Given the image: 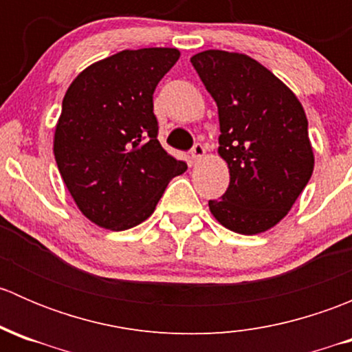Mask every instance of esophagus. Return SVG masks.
Segmentation results:
<instances>
[{
  "label": "esophagus",
  "instance_id": "obj_1",
  "mask_svg": "<svg viewBox=\"0 0 352 352\" xmlns=\"http://www.w3.org/2000/svg\"><path fill=\"white\" fill-rule=\"evenodd\" d=\"M204 155H206V148L202 146V144H194V148L192 150H190V156H192V160L194 162H197V160H201V158H204Z\"/></svg>",
  "mask_w": 352,
  "mask_h": 352
}]
</instances>
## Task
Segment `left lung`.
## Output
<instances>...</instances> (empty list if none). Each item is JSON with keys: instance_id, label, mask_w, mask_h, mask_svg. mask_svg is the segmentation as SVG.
Masks as SVG:
<instances>
[{"instance_id": "left-lung-1", "label": "left lung", "mask_w": 352, "mask_h": 352, "mask_svg": "<svg viewBox=\"0 0 352 352\" xmlns=\"http://www.w3.org/2000/svg\"><path fill=\"white\" fill-rule=\"evenodd\" d=\"M190 63L218 105V153L230 168L228 189L209 201V209L240 235L267 232L314 173L305 110L278 76L248 56L211 49Z\"/></svg>"}]
</instances>
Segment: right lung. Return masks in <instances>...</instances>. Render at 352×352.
<instances>
[{"mask_svg": "<svg viewBox=\"0 0 352 352\" xmlns=\"http://www.w3.org/2000/svg\"><path fill=\"white\" fill-rule=\"evenodd\" d=\"M180 58L172 47L120 51L81 71L56 124L54 156L78 209L122 232L150 218L186 162L158 141L153 91Z\"/></svg>", "mask_w": 352, "mask_h": 352, "instance_id": "right-lung-1", "label": "right lung"}]
</instances>
